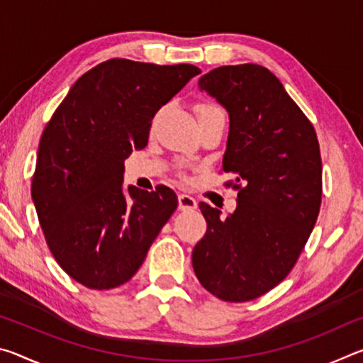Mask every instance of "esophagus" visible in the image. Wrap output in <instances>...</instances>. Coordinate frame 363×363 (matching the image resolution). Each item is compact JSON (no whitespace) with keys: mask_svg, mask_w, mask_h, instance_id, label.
<instances>
[{"mask_svg":"<svg viewBox=\"0 0 363 363\" xmlns=\"http://www.w3.org/2000/svg\"><path fill=\"white\" fill-rule=\"evenodd\" d=\"M177 203H179L181 211H194L196 208V200L187 194H181L177 196Z\"/></svg>","mask_w":363,"mask_h":363,"instance_id":"esophagus-1","label":"esophagus"}]
</instances>
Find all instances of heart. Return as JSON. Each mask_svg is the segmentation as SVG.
Returning <instances> with one entry per match:
<instances>
[{
  "label": "heart",
  "mask_w": 363,
  "mask_h": 363,
  "mask_svg": "<svg viewBox=\"0 0 363 363\" xmlns=\"http://www.w3.org/2000/svg\"><path fill=\"white\" fill-rule=\"evenodd\" d=\"M216 106H210V104H201V106H199V108H196V112H199V115H203V113H211V112H218Z\"/></svg>",
  "instance_id": "b5f03b06"
}]
</instances>
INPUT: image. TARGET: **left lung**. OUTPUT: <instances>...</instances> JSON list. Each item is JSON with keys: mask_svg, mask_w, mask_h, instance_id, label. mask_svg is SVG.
<instances>
[{"mask_svg": "<svg viewBox=\"0 0 363 363\" xmlns=\"http://www.w3.org/2000/svg\"><path fill=\"white\" fill-rule=\"evenodd\" d=\"M199 86L229 112L223 171L245 186H233L237 208L225 219L200 203L208 227L192 266L214 296L243 303L290 274L314 229L322 203L320 147L312 123L266 67H218Z\"/></svg>", "mask_w": 363, "mask_h": 363, "instance_id": "8db88e82", "label": "left lung"}]
</instances>
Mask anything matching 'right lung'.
Instances as JSON below:
<instances>
[{
    "label": "right lung",
    "instance_id": "obj_1",
    "mask_svg": "<svg viewBox=\"0 0 363 363\" xmlns=\"http://www.w3.org/2000/svg\"><path fill=\"white\" fill-rule=\"evenodd\" d=\"M199 73L190 64L110 59L79 77L49 120L32 200L54 259L78 284H126L174 213L169 187L125 192V160L144 149L153 116Z\"/></svg>",
    "mask_w": 363,
    "mask_h": 363
}]
</instances>
